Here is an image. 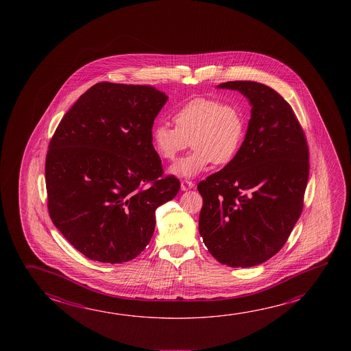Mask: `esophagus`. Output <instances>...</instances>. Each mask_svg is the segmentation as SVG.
<instances>
[{
  "label": "esophagus",
  "instance_id": "obj_1",
  "mask_svg": "<svg viewBox=\"0 0 351 351\" xmlns=\"http://www.w3.org/2000/svg\"><path fill=\"white\" fill-rule=\"evenodd\" d=\"M193 187H195V184L190 181V180H182L181 181V190L189 191L191 189H193Z\"/></svg>",
  "mask_w": 351,
  "mask_h": 351
}]
</instances>
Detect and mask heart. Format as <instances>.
Wrapping results in <instances>:
<instances>
[{
    "label": "heart",
    "mask_w": 351,
    "mask_h": 351,
    "mask_svg": "<svg viewBox=\"0 0 351 351\" xmlns=\"http://www.w3.org/2000/svg\"><path fill=\"white\" fill-rule=\"evenodd\" d=\"M175 127L158 123L152 143L161 159L173 161L192 144L193 150L171 169L173 173L193 178L210 167L226 165L235 159L245 137V120L234 104L219 99L195 98L173 114Z\"/></svg>",
    "instance_id": "heart-1"
}]
</instances>
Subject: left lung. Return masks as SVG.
Wrapping results in <instances>:
<instances>
[{
    "mask_svg": "<svg viewBox=\"0 0 351 351\" xmlns=\"http://www.w3.org/2000/svg\"><path fill=\"white\" fill-rule=\"evenodd\" d=\"M252 105L247 132L235 159L197 189L203 197L199 234L221 265L247 268L282 250L299 220L310 153L291 106L270 86L225 82Z\"/></svg>",
    "mask_w": 351,
    "mask_h": 351,
    "instance_id": "8db88e82",
    "label": "left lung"
}]
</instances>
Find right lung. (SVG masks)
Segmentation results:
<instances>
[{
	"mask_svg": "<svg viewBox=\"0 0 351 351\" xmlns=\"http://www.w3.org/2000/svg\"><path fill=\"white\" fill-rule=\"evenodd\" d=\"M165 93L152 86L101 82L66 112L45 161L52 223L86 257L136 258L156 229V209L180 190L164 175L152 143Z\"/></svg>",
	"mask_w": 351,
	"mask_h": 351,
	"instance_id": "right-lung-1",
	"label": "right lung"
}]
</instances>
